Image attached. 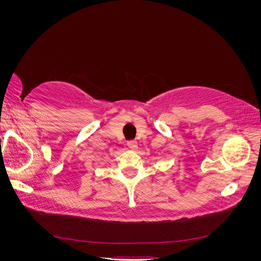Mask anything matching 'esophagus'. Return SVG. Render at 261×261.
<instances>
[{
    "instance_id": "esophagus-1",
    "label": "esophagus",
    "mask_w": 261,
    "mask_h": 261,
    "mask_svg": "<svg viewBox=\"0 0 261 261\" xmlns=\"http://www.w3.org/2000/svg\"><path fill=\"white\" fill-rule=\"evenodd\" d=\"M127 146L130 150H136L137 149V141L136 140H128Z\"/></svg>"
}]
</instances>
